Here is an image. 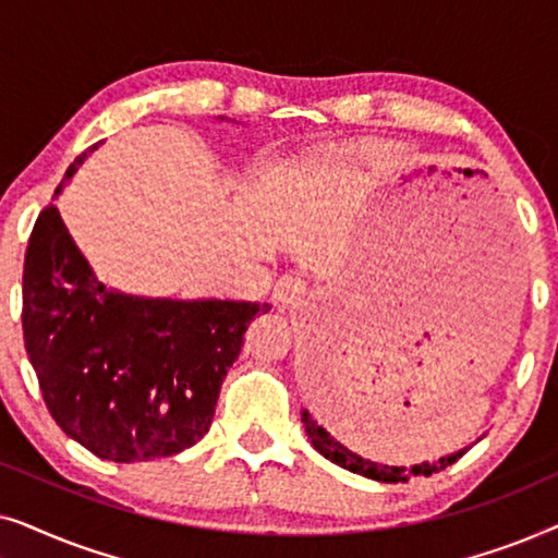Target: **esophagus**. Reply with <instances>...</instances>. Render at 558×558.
<instances>
[{"label":"esophagus","instance_id":"1","mask_svg":"<svg viewBox=\"0 0 558 558\" xmlns=\"http://www.w3.org/2000/svg\"><path fill=\"white\" fill-rule=\"evenodd\" d=\"M307 294V281H304L300 274H284L274 287V304L281 310L296 307Z\"/></svg>","mask_w":558,"mask_h":558}]
</instances>
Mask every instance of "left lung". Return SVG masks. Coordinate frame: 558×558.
Listing matches in <instances>:
<instances>
[{
  "label": "left lung",
  "mask_w": 558,
  "mask_h": 558,
  "mask_svg": "<svg viewBox=\"0 0 558 558\" xmlns=\"http://www.w3.org/2000/svg\"><path fill=\"white\" fill-rule=\"evenodd\" d=\"M302 424L304 429H307V437L312 441V447L317 449L319 454H325L327 460L340 464V468H345L350 472H357V475L363 477H371V480H378V483H401V480H409V477H429L434 472H441L449 464H454L460 457L468 452V449H460V452L449 454V457H441L439 462H424V464H414V468L407 470V468H388V464H378V462H371V460H363V457H357L355 452H350L348 447H342L340 441H335L330 434H327L323 426H319L315 418L310 416V411H302Z\"/></svg>",
  "instance_id": "left-lung-1"
}]
</instances>
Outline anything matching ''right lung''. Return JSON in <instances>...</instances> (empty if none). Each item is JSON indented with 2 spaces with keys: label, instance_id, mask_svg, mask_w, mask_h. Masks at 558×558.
I'll return each mask as SVG.
<instances>
[{
  "label": "right lung",
  "instance_id": "obj_1",
  "mask_svg": "<svg viewBox=\"0 0 558 558\" xmlns=\"http://www.w3.org/2000/svg\"><path fill=\"white\" fill-rule=\"evenodd\" d=\"M94 147L75 157L63 182ZM269 310L111 292L75 248L56 203L45 205L29 233L22 274L29 363L56 424L101 460L149 462L197 445L243 332Z\"/></svg>",
  "mask_w": 558,
  "mask_h": 558
}]
</instances>
